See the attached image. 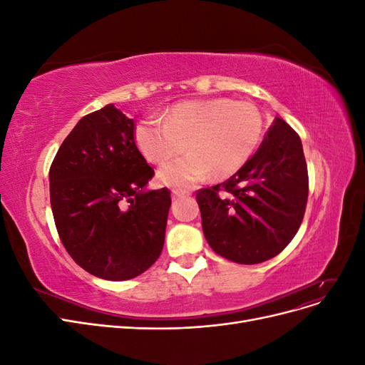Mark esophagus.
<instances>
[{"instance_id": "34e87169", "label": "esophagus", "mask_w": 365, "mask_h": 365, "mask_svg": "<svg viewBox=\"0 0 365 365\" xmlns=\"http://www.w3.org/2000/svg\"><path fill=\"white\" fill-rule=\"evenodd\" d=\"M190 195L192 193L189 190H180V189L172 190V197H173V200H180V197H187V196H190Z\"/></svg>"}]
</instances>
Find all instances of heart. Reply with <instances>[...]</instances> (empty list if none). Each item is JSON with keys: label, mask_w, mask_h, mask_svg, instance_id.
I'll use <instances>...</instances> for the list:
<instances>
[{"label": "heart", "mask_w": 365, "mask_h": 365, "mask_svg": "<svg viewBox=\"0 0 365 365\" xmlns=\"http://www.w3.org/2000/svg\"><path fill=\"white\" fill-rule=\"evenodd\" d=\"M263 117L251 102L205 98L176 103L163 118H145L135 126V143L150 163L164 164L184 149L187 155L160 170L170 187H189L235 175L250 161L263 134Z\"/></svg>", "instance_id": "heart-1"}]
</instances>
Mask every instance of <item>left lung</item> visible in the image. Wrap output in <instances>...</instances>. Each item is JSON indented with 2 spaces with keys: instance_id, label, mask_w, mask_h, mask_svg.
Wrapping results in <instances>:
<instances>
[{
  "instance_id": "1",
  "label": "left lung",
  "mask_w": 365,
  "mask_h": 365,
  "mask_svg": "<svg viewBox=\"0 0 365 365\" xmlns=\"http://www.w3.org/2000/svg\"><path fill=\"white\" fill-rule=\"evenodd\" d=\"M309 193L302 140L275 117L260 148L233 176L196 193L212 250L254 264L277 256L297 235Z\"/></svg>"
}]
</instances>
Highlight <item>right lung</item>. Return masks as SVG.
I'll list each match as a JSON object with an SVG mask.
<instances>
[{
  "mask_svg": "<svg viewBox=\"0 0 365 365\" xmlns=\"http://www.w3.org/2000/svg\"><path fill=\"white\" fill-rule=\"evenodd\" d=\"M134 120L114 105L79 120L50 168V202L62 245L98 279H134L164 245L170 190L145 187L153 176L135 145Z\"/></svg>",
  "mask_w": 365,
  "mask_h": 365,
  "instance_id": "right-lung-1",
  "label": "right lung"
}]
</instances>
